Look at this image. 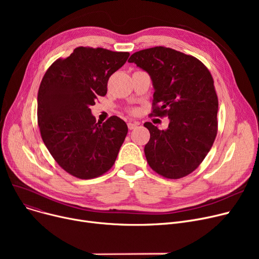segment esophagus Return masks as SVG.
I'll use <instances>...</instances> for the list:
<instances>
[{"instance_id": "obj_1", "label": "esophagus", "mask_w": 259, "mask_h": 259, "mask_svg": "<svg viewBox=\"0 0 259 259\" xmlns=\"http://www.w3.org/2000/svg\"><path fill=\"white\" fill-rule=\"evenodd\" d=\"M138 125H139V122H132V121H129L128 122V128L130 129V130H133V129H135L138 127Z\"/></svg>"}]
</instances>
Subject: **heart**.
I'll list each match as a JSON object with an SVG mask.
<instances>
[{
  "instance_id": "b5f03b06",
  "label": "heart",
  "mask_w": 259,
  "mask_h": 259,
  "mask_svg": "<svg viewBox=\"0 0 259 259\" xmlns=\"http://www.w3.org/2000/svg\"><path fill=\"white\" fill-rule=\"evenodd\" d=\"M130 112H131V113H134V112H135V109H134V108L130 109Z\"/></svg>"
}]
</instances>
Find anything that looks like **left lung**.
Segmentation results:
<instances>
[{
  "label": "left lung",
  "mask_w": 259,
  "mask_h": 259,
  "mask_svg": "<svg viewBox=\"0 0 259 259\" xmlns=\"http://www.w3.org/2000/svg\"><path fill=\"white\" fill-rule=\"evenodd\" d=\"M128 62L151 76L150 116L170 119L167 130L144 124L150 132L145 146L148 164L166 179H182L201 164L216 138L219 99L213 77L196 58L164 46L140 50Z\"/></svg>",
  "instance_id": "obj_1"
}]
</instances>
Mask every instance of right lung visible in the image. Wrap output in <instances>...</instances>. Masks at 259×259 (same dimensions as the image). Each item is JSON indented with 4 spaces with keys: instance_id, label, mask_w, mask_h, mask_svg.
Instances as JSON below:
<instances>
[{
    "instance_id": "right-lung-1",
    "label": "right lung",
    "mask_w": 259,
    "mask_h": 259,
    "mask_svg": "<svg viewBox=\"0 0 259 259\" xmlns=\"http://www.w3.org/2000/svg\"><path fill=\"white\" fill-rule=\"evenodd\" d=\"M129 52L77 47L54 61L37 92V124L48 151L67 173L80 180L99 178L114 165L128 133L113 115L97 122L90 107L107 93L108 79Z\"/></svg>"
}]
</instances>
